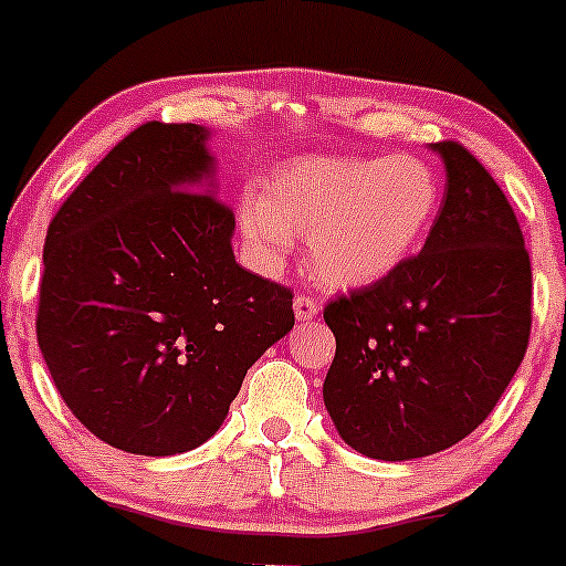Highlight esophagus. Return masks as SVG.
<instances>
[{
	"label": "esophagus",
	"instance_id": "esophagus-1",
	"mask_svg": "<svg viewBox=\"0 0 566 566\" xmlns=\"http://www.w3.org/2000/svg\"><path fill=\"white\" fill-rule=\"evenodd\" d=\"M293 310L298 319H312V317H317L319 304H317V298H310V295H298L293 304Z\"/></svg>",
	"mask_w": 566,
	"mask_h": 566
}]
</instances>
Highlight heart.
<instances>
[{"label":"heart","instance_id":"1","mask_svg":"<svg viewBox=\"0 0 566 566\" xmlns=\"http://www.w3.org/2000/svg\"><path fill=\"white\" fill-rule=\"evenodd\" d=\"M441 208L436 169L413 153L298 158L247 197L241 224L260 254L282 256L310 238V265L325 284L361 287L419 251Z\"/></svg>","mask_w":566,"mask_h":566}]
</instances>
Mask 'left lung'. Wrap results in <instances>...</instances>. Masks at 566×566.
<instances>
[{"instance_id":"1","label":"left lung","mask_w":566,"mask_h":566,"mask_svg":"<svg viewBox=\"0 0 566 566\" xmlns=\"http://www.w3.org/2000/svg\"><path fill=\"white\" fill-rule=\"evenodd\" d=\"M432 150L447 193L424 249L323 310L336 356L323 399L342 441L416 460L471 436L515 378L531 334V260L493 175L458 142Z\"/></svg>"}]
</instances>
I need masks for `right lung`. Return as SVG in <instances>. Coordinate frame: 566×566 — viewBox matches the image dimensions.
Returning <instances> with one entry per match:
<instances>
[{
	"label": "right lung",
	"instance_id": "right-lung-1",
	"mask_svg": "<svg viewBox=\"0 0 566 566\" xmlns=\"http://www.w3.org/2000/svg\"><path fill=\"white\" fill-rule=\"evenodd\" d=\"M210 130H130L62 202L43 247L38 345L71 413L108 447L208 441L249 367L293 328V293L243 271L213 193Z\"/></svg>",
	"mask_w": 566,
	"mask_h": 566
}]
</instances>
